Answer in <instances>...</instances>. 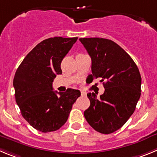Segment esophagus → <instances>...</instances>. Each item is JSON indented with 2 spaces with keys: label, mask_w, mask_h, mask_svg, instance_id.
<instances>
[{
  "label": "esophagus",
  "mask_w": 157,
  "mask_h": 157,
  "mask_svg": "<svg viewBox=\"0 0 157 157\" xmlns=\"http://www.w3.org/2000/svg\"><path fill=\"white\" fill-rule=\"evenodd\" d=\"M80 93H81V96H86L87 95V93L85 91H83V90H81Z\"/></svg>",
  "instance_id": "34e87169"
}]
</instances>
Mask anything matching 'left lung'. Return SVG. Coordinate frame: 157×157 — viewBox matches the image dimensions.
<instances>
[{"instance_id":"8db88e82","label":"left lung","mask_w":157,"mask_h":157,"mask_svg":"<svg viewBox=\"0 0 157 157\" xmlns=\"http://www.w3.org/2000/svg\"><path fill=\"white\" fill-rule=\"evenodd\" d=\"M91 58L92 80L101 78L105 92L100 98L88 93L90 105L83 115L89 125L103 134L119 129L136 109L141 95V76L132 59L113 41L82 38Z\"/></svg>"}]
</instances>
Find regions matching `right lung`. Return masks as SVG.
<instances>
[{
	"label": "right lung",
	"mask_w": 157,
	"mask_h": 157,
	"mask_svg": "<svg viewBox=\"0 0 157 157\" xmlns=\"http://www.w3.org/2000/svg\"><path fill=\"white\" fill-rule=\"evenodd\" d=\"M77 37L45 39L25 57L17 69L13 85L23 118L42 132L56 131L68 119L80 91L52 90V82L62 74L60 64Z\"/></svg>",
	"instance_id": "add662e5"
}]
</instances>
